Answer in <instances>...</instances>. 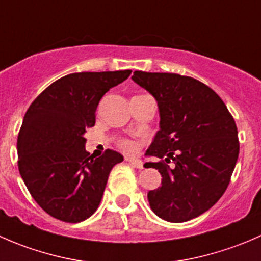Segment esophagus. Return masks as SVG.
<instances>
[{
    "label": "esophagus",
    "mask_w": 261,
    "mask_h": 261,
    "mask_svg": "<svg viewBox=\"0 0 261 261\" xmlns=\"http://www.w3.org/2000/svg\"><path fill=\"white\" fill-rule=\"evenodd\" d=\"M127 160L128 163H130L131 165H133V167H135V168H138V169H143V165H144V163L141 162L140 159H138V158H127Z\"/></svg>",
    "instance_id": "esophagus-1"
}]
</instances>
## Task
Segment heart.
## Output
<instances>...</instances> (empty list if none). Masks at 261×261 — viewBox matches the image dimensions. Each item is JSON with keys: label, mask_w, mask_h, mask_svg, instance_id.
Masks as SVG:
<instances>
[{"label": "heart", "mask_w": 261, "mask_h": 261, "mask_svg": "<svg viewBox=\"0 0 261 261\" xmlns=\"http://www.w3.org/2000/svg\"><path fill=\"white\" fill-rule=\"evenodd\" d=\"M120 145H121V147H123L125 150H134V144L131 143V141H128V140L121 141Z\"/></svg>", "instance_id": "1"}]
</instances>
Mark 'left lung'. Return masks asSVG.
<instances>
[{"label":"left lung","mask_w":261,"mask_h":261,"mask_svg":"<svg viewBox=\"0 0 261 261\" xmlns=\"http://www.w3.org/2000/svg\"><path fill=\"white\" fill-rule=\"evenodd\" d=\"M131 78L159 109V131L145 155L164 160L144 164L163 177L162 186L147 193L150 208L169 222L198 217L230 183L240 150L235 120L220 96L194 78L141 70Z\"/></svg>","instance_id":"obj_1"}]
</instances>
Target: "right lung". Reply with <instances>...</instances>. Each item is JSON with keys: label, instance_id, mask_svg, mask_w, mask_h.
Listing matches in <instances>:
<instances>
[{"label": "right lung", "instance_id": "right-lung-1", "mask_svg": "<svg viewBox=\"0 0 261 261\" xmlns=\"http://www.w3.org/2000/svg\"><path fill=\"white\" fill-rule=\"evenodd\" d=\"M131 70L82 72L51 83L23 116L17 138L18 170L36 203L64 222H81L98 208L110 172L123 156L86 151L87 127L96 122L103 94Z\"/></svg>", "mask_w": 261, "mask_h": 261}]
</instances>
